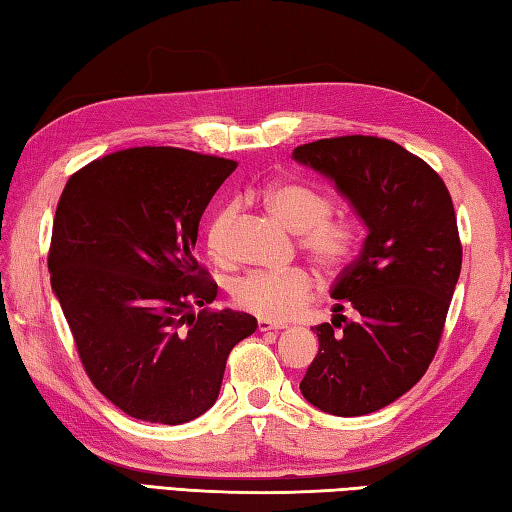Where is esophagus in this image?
Listing matches in <instances>:
<instances>
[{
  "mask_svg": "<svg viewBox=\"0 0 512 512\" xmlns=\"http://www.w3.org/2000/svg\"><path fill=\"white\" fill-rule=\"evenodd\" d=\"M257 329H259V331H282L284 324H282V322L266 320V318H259V320H257Z\"/></svg>",
  "mask_w": 512,
  "mask_h": 512,
  "instance_id": "obj_1",
  "label": "esophagus"
}]
</instances>
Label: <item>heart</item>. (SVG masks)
<instances>
[{
    "instance_id": "obj_1",
    "label": "heart",
    "mask_w": 512,
    "mask_h": 512,
    "mask_svg": "<svg viewBox=\"0 0 512 512\" xmlns=\"http://www.w3.org/2000/svg\"><path fill=\"white\" fill-rule=\"evenodd\" d=\"M266 206L286 228L300 232V246L324 273H340L356 257L362 224L356 217L331 215L333 201L304 183H277L264 194ZM237 208L226 206L212 217L206 244L217 262L228 259V232ZM313 273L304 266L286 271H250L230 286V297L241 311L266 320H286L302 309L313 295Z\"/></svg>"
}]
</instances>
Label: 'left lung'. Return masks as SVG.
<instances>
[{"label": "left lung", "instance_id": "obj_1", "mask_svg": "<svg viewBox=\"0 0 512 512\" xmlns=\"http://www.w3.org/2000/svg\"><path fill=\"white\" fill-rule=\"evenodd\" d=\"M293 159L329 176L369 230L333 284L331 324L313 329L320 349L300 392L327 414H371L410 392L439 349L463 255L450 192L423 159L378 136L322 138ZM347 305L356 321L341 315Z\"/></svg>", "mask_w": 512, "mask_h": 512}]
</instances>
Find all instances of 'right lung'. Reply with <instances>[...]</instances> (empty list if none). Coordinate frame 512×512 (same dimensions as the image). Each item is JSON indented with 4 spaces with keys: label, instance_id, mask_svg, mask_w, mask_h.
<instances>
[{
    "label": "right lung",
    "instance_id": "obj_1",
    "mask_svg": "<svg viewBox=\"0 0 512 512\" xmlns=\"http://www.w3.org/2000/svg\"><path fill=\"white\" fill-rule=\"evenodd\" d=\"M235 167L132 147L91 161L62 190L51 286L89 380L138 421L181 425L208 412L228 353L257 329L253 315L208 309L217 284L194 257L203 210Z\"/></svg>",
    "mask_w": 512,
    "mask_h": 512
}]
</instances>
